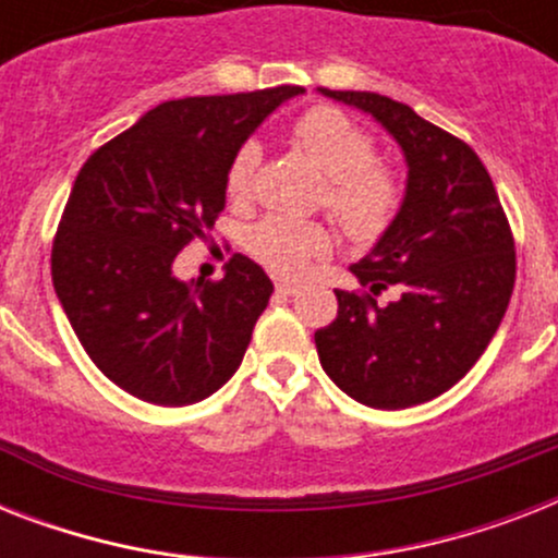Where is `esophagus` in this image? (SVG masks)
<instances>
[{
    "label": "esophagus",
    "mask_w": 558,
    "mask_h": 558,
    "mask_svg": "<svg viewBox=\"0 0 558 558\" xmlns=\"http://www.w3.org/2000/svg\"><path fill=\"white\" fill-rule=\"evenodd\" d=\"M275 292L283 298H289V295H298V292H301V287H298V283H292V280H278V283H275Z\"/></svg>",
    "instance_id": "obj_1"
}]
</instances>
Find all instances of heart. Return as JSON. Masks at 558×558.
<instances>
[{
    "instance_id": "b5f03b06",
    "label": "heart",
    "mask_w": 558,
    "mask_h": 558,
    "mask_svg": "<svg viewBox=\"0 0 558 558\" xmlns=\"http://www.w3.org/2000/svg\"><path fill=\"white\" fill-rule=\"evenodd\" d=\"M292 144L322 170L324 208L339 219L353 240H379L405 205V179L399 168L376 159V135L336 107H310L292 124ZM260 147L245 142L226 173V193L234 205L252 199ZM248 248L278 275L301 271L330 248V231L322 222L266 217L252 228Z\"/></svg>"
}]
</instances>
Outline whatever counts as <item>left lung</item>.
Listing matches in <instances>:
<instances>
[{
	"instance_id": "8db88e82",
	"label": "left lung",
	"mask_w": 558,
	"mask_h": 558,
	"mask_svg": "<svg viewBox=\"0 0 558 558\" xmlns=\"http://www.w3.org/2000/svg\"><path fill=\"white\" fill-rule=\"evenodd\" d=\"M322 92L397 138L408 187L393 226L350 266L362 289L336 292V322L315 332L318 359L362 405H420L463 379L493 341L515 283V240L466 142L376 92ZM385 288L398 298L381 307Z\"/></svg>"
}]
</instances>
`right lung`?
Segmentation results:
<instances>
[{
    "mask_svg": "<svg viewBox=\"0 0 558 558\" xmlns=\"http://www.w3.org/2000/svg\"><path fill=\"white\" fill-rule=\"evenodd\" d=\"M301 86L165 100L92 153L51 245V280L83 350L153 405H193L243 362L269 275L234 254L226 278L179 280L173 260L226 208L234 153Z\"/></svg>",
    "mask_w": 558,
    "mask_h": 558,
    "instance_id": "obj_1",
    "label": "right lung"
}]
</instances>
